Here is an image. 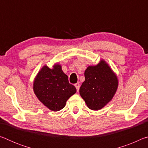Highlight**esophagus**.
<instances>
[{"instance_id": "esophagus-1", "label": "esophagus", "mask_w": 148, "mask_h": 148, "mask_svg": "<svg viewBox=\"0 0 148 148\" xmlns=\"http://www.w3.org/2000/svg\"><path fill=\"white\" fill-rule=\"evenodd\" d=\"M74 86H75V87H76L77 91H78L79 89V83H76V84H75Z\"/></svg>"}]
</instances>
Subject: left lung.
<instances>
[{"label":"left lung","mask_w":148,"mask_h":148,"mask_svg":"<svg viewBox=\"0 0 148 148\" xmlns=\"http://www.w3.org/2000/svg\"><path fill=\"white\" fill-rule=\"evenodd\" d=\"M84 75L86 79L80 87V95L89 108H102L116 93L118 86L117 76L104 61L97 66L87 67Z\"/></svg>","instance_id":"obj_1"}]
</instances>
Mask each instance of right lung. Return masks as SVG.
I'll list each match as a JSON object with an SVG mask.
<instances>
[{"mask_svg": "<svg viewBox=\"0 0 148 148\" xmlns=\"http://www.w3.org/2000/svg\"><path fill=\"white\" fill-rule=\"evenodd\" d=\"M33 89L40 101L54 112L63 108L67 100L76 92L59 64L53 69L44 66L34 79Z\"/></svg>", "mask_w": 148, "mask_h": 148, "instance_id": "1", "label": "right lung"}]
</instances>
